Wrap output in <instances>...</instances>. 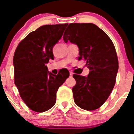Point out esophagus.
<instances>
[{"label":"esophagus","mask_w":134,"mask_h":134,"mask_svg":"<svg viewBox=\"0 0 134 134\" xmlns=\"http://www.w3.org/2000/svg\"><path fill=\"white\" fill-rule=\"evenodd\" d=\"M69 74H70V76L72 77V75H73V72H72V71H70L69 72Z\"/></svg>","instance_id":"1"}]
</instances>
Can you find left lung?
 <instances>
[{"mask_svg":"<svg viewBox=\"0 0 134 134\" xmlns=\"http://www.w3.org/2000/svg\"><path fill=\"white\" fill-rule=\"evenodd\" d=\"M63 39L78 46V59L85 60L90 70L87 77L73 75L76 80L72 88L74 102L84 110H96L107 100L115 83L119 62L114 43L92 23L70 24Z\"/></svg>","mask_w":134,"mask_h":134,"instance_id":"8db88e82","label":"left lung"}]
</instances>
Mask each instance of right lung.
Wrapping results in <instances>:
<instances>
[{
    "mask_svg": "<svg viewBox=\"0 0 134 134\" xmlns=\"http://www.w3.org/2000/svg\"><path fill=\"white\" fill-rule=\"evenodd\" d=\"M68 24L46 25L29 34L19 43L14 54V82L27 107L37 112L51 109L56 93L69 76L48 71L46 64L54 59L53 47L62 37Z\"/></svg>",
    "mask_w": 134,
    "mask_h": 134,
    "instance_id": "1",
    "label": "right lung"
}]
</instances>
